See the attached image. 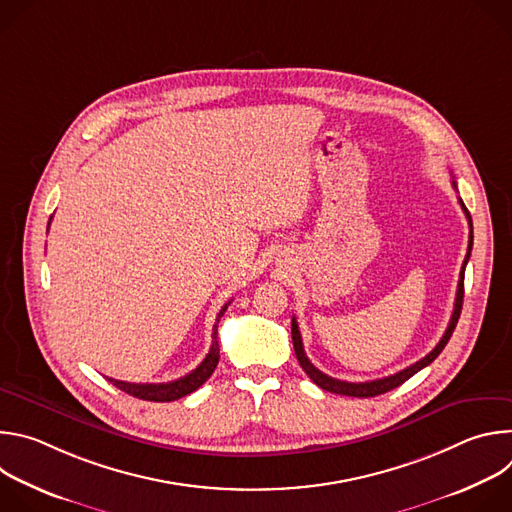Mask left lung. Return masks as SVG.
I'll use <instances>...</instances> for the list:
<instances>
[{
    "label": "left lung",
    "mask_w": 512,
    "mask_h": 512,
    "mask_svg": "<svg viewBox=\"0 0 512 512\" xmlns=\"http://www.w3.org/2000/svg\"><path fill=\"white\" fill-rule=\"evenodd\" d=\"M454 188H456V182H452ZM460 206L464 208L466 212V218H468V225H470V239H468V253H466V259H464V265H462V271H460V279H458V291H456V304H454V312H452V318H450V324L442 336V340L437 342V346L425 354L421 360H417L415 364H411V367L391 375V377H385V379H377V381H367V383H348V381H338V379H332L328 375H324L322 371H318L314 364L310 362V358L306 356L304 352V342H302V334H300V328H298V322L296 318H291V340H294V350H296V356L302 364V369L306 371V375L324 391H330V393H336V395H346V397H377V395H383L399 385H403L407 379H411L415 373H419L421 369H425L429 362H433L437 356H440V352L446 348L456 324H458V318H460V312H462V302H464V271H466V263L470 259V251H472V243H474V233H472V216L468 212V208L464 206L462 198H460Z\"/></svg>",
    "instance_id": "1"
}]
</instances>
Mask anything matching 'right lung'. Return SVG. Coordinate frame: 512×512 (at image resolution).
I'll list each match as a JSON object with an SVG mask.
<instances>
[{
	"label": "right lung",
	"instance_id": "obj_1",
	"mask_svg": "<svg viewBox=\"0 0 512 512\" xmlns=\"http://www.w3.org/2000/svg\"><path fill=\"white\" fill-rule=\"evenodd\" d=\"M231 302H227L223 306V310L218 312L216 316V322L212 326V346L206 354V358L198 364V367L188 373L186 377L178 379V381H172V383H125V381H115V379H109L117 389H121L123 393L127 395H133L137 399H143V401H156V403H168V401H176L180 397H186L190 393H194L200 385L206 383V379L214 373L216 364H218V358H221V348H218V322H221L223 314L227 312Z\"/></svg>",
	"mask_w": 512,
	"mask_h": 512
}]
</instances>
